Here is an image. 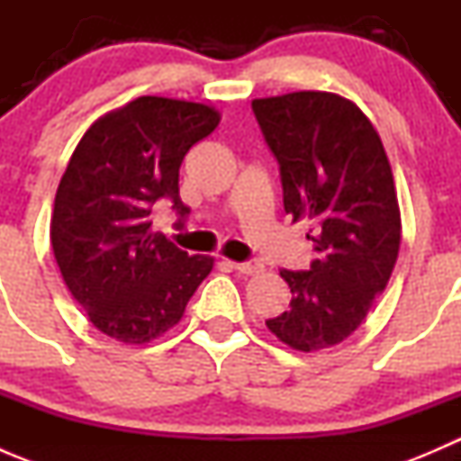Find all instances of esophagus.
Returning a JSON list of instances; mask_svg holds the SVG:
<instances>
[{
  "label": "esophagus",
  "mask_w": 461,
  "mask_h": 461,
  "mask_svg": "<svg viewBox=\"0 0 461 461\" xmlns=\"http://www.w3.org/2000/svg\"><path fill=\"white\" fill-rule=\"evenodd\" d=\"M231 267L239 274H245V276H252V274L263 272V263L260 260H243V263H231Z\"/></svg>",
  "instance_id": "1"
}]
</instances>
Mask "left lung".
I'll return each mask as SVG.
<instances>
[{
    "instance_id": "left-lung-1",
    "label": "left lung",
    "mask_w": 461,
    "mask_h": 461,
    "mask_svg": "<svg viewBox=\"0 0 461 461\" xmlns=\"http://www.w3.org/2000/svg\"><path fill=\"white\" fill-rule=\"evenodd\" d=\"M281 171L283 207L312 221L310 269H281L290 310L267 319L278 341L317 352L350 337L385 290L402 243L393 169L355 102L299 91L252 102Z\"/></svg>"
}]
</instances>
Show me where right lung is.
Returning a JSON list of instances; mask_svg holds the SVG:
<instances>
[{"label":"right lung","instance_id":"add662e5","mask_svg":"<svg viewBox=\"0 0 461 461\" xmlns=\"http://www.w3.org/2000/svg\"><path fill=\"white\" fill-rule=\"evenodd\" d=\"M221 122L207 104L142 95L88 127L55 194L50 245L64 283L88 321L122 343H149L174 328L212 257H189L151 231L153 203L183 221V158Z\"/></svg>","mask_w":461,"mask_h":461}]
</instances>
